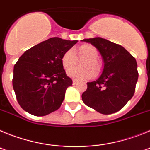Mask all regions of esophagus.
<instances>
[{"label": "esophagus", "instance_id": "1", "mask_svg": "<svg viewBox=\"0 0 150 150\" xmlns=\"http://www.w3.org/2000/svg\"><path fill=\"white\" fill-rule=\"evenodd\" d=\"M78 83V80L76 79H73V85H76Z\"/></svg>", "mask_w": 150, "mask_h": 150}]
</instances>
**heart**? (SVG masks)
Instances as JSON below:
<instances>
[{
	"label": "heart",
	"instance_id": "b5f03b06",
	"mask_svg": "<svg viewBox=\"0 0 150 150\" xmlns=\"http://www.w3.org/2000/svg\"><path fill=\"white\" fill-rule=\"evenodd\" d=\"M79 56L85 57L86 59L81 63L83 68H72L76 63V55L73 50H68L62 57V64L64 70H68L67 75L79 80H86L98 75L101 71V64L98 59V52L95 46L91 44L82 45L78 50Z\"/></svg>",
	"mask_w": 150,
	"mask_h": 150
}]
</instances>
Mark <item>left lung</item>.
I'll use <instances>...</instances> for the list:
<instances>
[{
    "mask_svg": "<svg viewBox=\"0 0 150 150\" xmlns=\"http://www.w3.org/2000/svg\"><path fill=\"white\" fill-rule=\"evenodd\" d=\"M98 50L104 68L95 81L87 83L82 95L84 104L102 114H111L122 108L134 94L138 79L135 59L123 46L101 38L84 39Z\"/></svg>",
    "mask_w": 150,
    "mask_h": 150,
    "instance_id": "1",
    "label": "left lung"
}]
</instances>
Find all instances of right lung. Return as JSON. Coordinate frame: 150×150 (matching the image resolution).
<instances>
[{"label": "right lung", "instance_id": "right-lung-1", "mask_svg": "<svg viewBox=\"0 0 150 150\" xmlns=\"http://www.w3.org/2000/svg\"><path fill=\"white\" fill-rule=\"evenodd\" d=\"M77 40L52 38L24 52L13 69V86L24 110L43 116L57 110L72 79L66 75L62 57Z\"/></svg>", "mask_w": 150, "mask_h": 150}]
</instances>
